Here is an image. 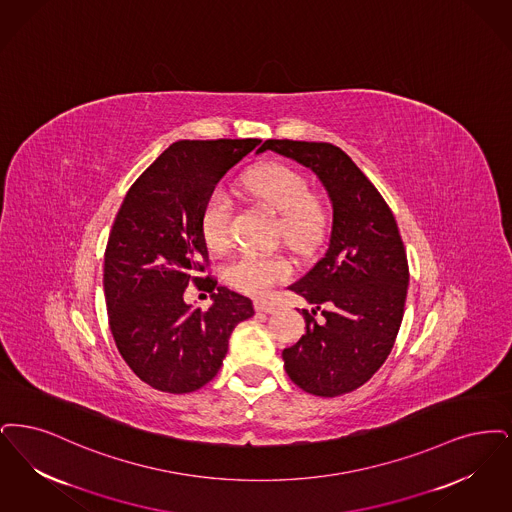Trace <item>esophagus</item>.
I'll return each instance as SVG.
<instances>
[{"label": "esophagus", "instance_id": "34e87169", "mask_svg": "<svg viewBox=\"0 0 512 512\" xmlns=\"http://www.w3.org/2000/svg\"><path fill=\"white\" fill-rule=\"evenodd\" d=\"M254 308H256V312L262 313H273L277 310L275 304H271V302H267V300H256V302H254Z\"/></svg>", "mask_w": 512, "mask_h": 512}]
</instances>
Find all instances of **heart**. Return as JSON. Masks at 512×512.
I'll list each match as a JSON object with an SVG mask.
<instances>
[{"label":"heart","instance_id":"obj_1","mask_svg":"<svg viewBox=\"0 0 512 512\" xmlns=\"http://www.w3.org/2000/svg\"><path fill=\"white\" fill-rule=\"evenodd\" d=\"M243 187L256 199L264 200L281 216L283 237L292 248L308 250L323 227V212L310 197V185L302 174L285 164L267 162L248 170ZM233 202L227 191L218 187L202 208V237L212 250H223L231 239ZM290 275L289 262L281 256L241 252L225 266V279L248 294H264Z\"/></svg>","mask_w":512,"mask_h":512}]
</instances>
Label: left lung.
<instances>
[{
	"label": "left lung",
	"instance_id": "left-lung-1",
	"mask_svg": "<svg viewBox=\"0 0 512 512\" xmlns=\"http://www.w3.org/2000/svg\"><path fill=\"white\" fill-rule=\"evenodd\" d=\"M262 151L310 168L333 204L325 256L289 287L313 310H302L306 334L283 350L285 371L313 396L348 394L382 367L400 331L409 267L398 223L377 187L331 143L267 139Z\"/></svg>",
	"mask_w": 512,
	"mask_h": 512
}]
</instances>
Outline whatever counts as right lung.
I'll return each mask as SVG.
<instances>
[{"instance_id": "right-lung-1", "label": "right lung", "mask_w": 512, "mask_h": 512, "mask_svg": "<svg viewBox=\"0 0 512 512\" xmlns=\"http://www.w3.org/2000/svg\"><path fill=\"white\" fill-rule=\"evenodd\" d=\"M260 143H172L135 179L114 218L103 273L111 333L130 369L160 392L187 394L210 382L233 329L254 315L250 298L214 291L218 281L199 277L208 264L200 220L218 181ZM200 280L215 292L204 313L182 300Z\"/></svg>"}]
</instances>
